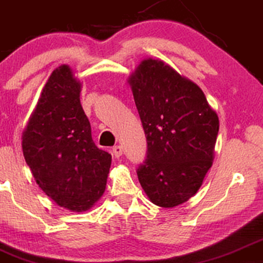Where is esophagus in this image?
Wrapping results in <instances>:
<instances>
[{
  "mask_svg": "<svg viewBox=\"0 0 263 263\" xmlns=\"http://www.w3.org/2000/svg\"><path fill=\"white\" fill-rule=\"evenodd\" d=\"M111 152H113V155L116 156V158H120V156L123 155V147L120 145H116L113 147V150H111Z\"/></svg>",
  "mask_w": 263,
  "mask_h": 263,
  "instance_id": "34e87169",
  "label": "esophagus"
}]
</instances>
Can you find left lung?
<instances>
[{
    "mask_svg": "<svg viewBox=\"0 0 263 263\" xmlns=\"http://www.w3.org/2000/svg\"><path fill=\"white\" fill-rule=\"evenodd\" d=\"M147 141L138 178L149 200L175 208L197 193L215 158L219 117L196 83L145 58L129 76Z\"/></svg>",
    "mask_w": 263,
    "mask_h": 263,
    "instance_id": "8db88e82",
    "label": "left lung"
}]
</instances>
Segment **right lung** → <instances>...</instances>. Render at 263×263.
Instances as JSON below:
<instances>
[{
  "instance_id": "add662e5",
  "label": "right lung",
  "mask_w": 263,
  "mask_h": 263,
  "mask_svg": "<svg viewBox=\"0 0 263 263\" xmlns=\"http://www.w3.org/2000/svg\"><path fill=\"white\" fill-rule=\"evenodd\" d=\"M81 90L72 68H55L22 133L23 156L37 185L73 212L89 210L103 196L111 165V155L92 139Z\"/></svg>"
}]
</instances>
